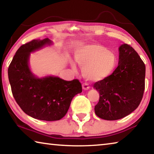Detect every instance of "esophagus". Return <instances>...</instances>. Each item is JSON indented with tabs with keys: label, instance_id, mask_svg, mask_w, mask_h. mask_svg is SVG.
<instances>
[{
	"label": "esophagus",
	"instance_id": "1",
	"mask_svg": "<svg viewBox=\"0 0 154 154\" xmlns=\"http://www.w3.org/2000/svg\"><path fill=\"white\" fill-rule=\"evenodd\" d=\"M82 88H83V89L84 90H88L90 89V86L89 85H88V83H83V84H82Z\"/></svg>",
	"mask_w": 154,
	"mask_h": 154
}]
</instances>
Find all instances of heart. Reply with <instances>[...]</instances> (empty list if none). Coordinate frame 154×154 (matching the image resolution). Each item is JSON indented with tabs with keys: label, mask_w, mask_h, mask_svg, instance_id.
I'll list each match as a JSON object with an SVG mask.
<instances>
[{
	"label": "heart",
	"mask_w": 154,
	"mask_h": 154,
	"mask_svg": "<svg viewBox=\"0 0 154 154\" xmlns=\"http://www.w3.org/2000/svg\"><path fill=\"white\" fill-rule=\"evenodd\" d=\"M75 60L82 67L83 76L92 81H100L108 77L117 64L116 56L108 49L98 45L82 46L75 51ZM73 69L76 65L71 62Z\"/></svg>",
	"instance_id": "1"
}]
</instances>
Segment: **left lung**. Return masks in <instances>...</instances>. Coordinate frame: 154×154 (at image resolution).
Masks as SVG:
<instances>
[{"label":"left lung","mask_w":154,"mask_h":154,"mask_svg":"<svg viewBox=\"0 0 154 154\" xmlns=\"http://www.w3.org/2000/svg\"><path fill=\"white\" fill-rule=\"evenodd\" d=\"M145 65L130 45L119 48L118 66L111 75L94 84L100 98L94 111L106 120H117L134 111L145 90Z\"/></svg>","instance_id":"1"}]
</instances>
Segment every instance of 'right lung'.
Wrapping results in <instances>:
<instances>
[{
    "instance_id": "add662e5",
    "label": "right lung",
    "mask_w": 154,
    "mask_h": 154,
    "mask_svg": "<svg viewBox=\"0 0 154 154\" xmlns=\"http://www.w3.org/2000/svg\"><path fill=\"white\" fill-rule=\"evenodd\" d=\"M51 43L46 38L24 44L17 49L8 69L11 92L18 105L29 116L44 121L62 119L72 98L82 92L78 79L65 81L54 76L38 78L31 72L30 54Z\"/></svg>"
}]
</instances>
